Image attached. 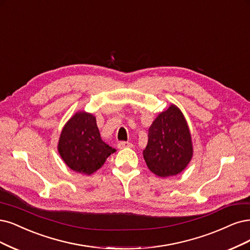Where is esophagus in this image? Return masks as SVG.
<instances>
[{
  "mask_svg": "<svg viewBox=\"0 0 250 250\" xmlns=\"http://www.w3.org/2000/svg\"><path fill=\"white\" fill-rule=\"evenodd\" d=\"M132 144L129 142H119L118 143V148L119 149H124V148H131Z\"/></svg>",
  "mask_w": 250,
  "mask_h": 250,
  "instance_id": "34e87169",
  "label": "esophagus"
}]
</instances>
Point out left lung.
Segmentation results:
<instances>
[{
    "label": "left lung",
    "instance_id": "obj_1",
    "mask_svg": "<svg viewBox=\"0 0 250 250\" xmlns=\"http://www.w3.org/2000/svg\"><path fill=\"white\" fill-rule=\"evenodd\" d=\"M143 155L149 169L162 178L175 176L186 167L192 157L191 137L177 106L170 105L155 119Z\"/></svg>",
    "mask_w": 250,
    "mask_h": 250
}]
</instances>
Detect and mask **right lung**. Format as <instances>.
I'll use <instances>...</instances> for the list:
<instances>
[{
  "label": "right lung",
  "instance_id": "add662e5",
  "mask_svg": "<svg viewBox=\"0 0 250 250\" xmlns=\"http://www.w3.org/2000/svg\"><path fill=\"white\" fill-rule=\"evenodd\" d=\"M58 149L68 167L84 175L100 168L115 152L101 140L95 117L84 111L75 114L64 126Z\"/></svg>",
  "mask_w": 250,
  "mask_h": 250
}]
</instances>
